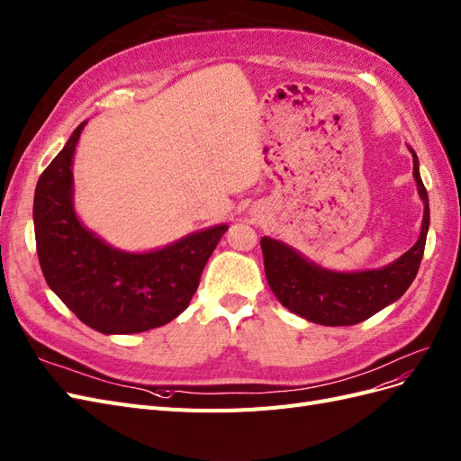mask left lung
<instances>
[{"label": "left lung", "mask_w": 461, "mask_h": 461, "mask_svg": "<svg viewBox=\"0 0 461 461\" xmlns=\"http://www.w3.org/2000/svg\"><path fill=\"white\" fill-rule=\"evenodd\" d=\"M413 157V177L423 199L421 235L396 262L381 270L337 274L308 262L291 247L262 237L264 272L277 301L294 314L320 325L360 323L384 306L398 301L418 276L429 230V197L420 176L418 155Z\"/></svg>", "instance_id": "8db88e82"}]
</instances>
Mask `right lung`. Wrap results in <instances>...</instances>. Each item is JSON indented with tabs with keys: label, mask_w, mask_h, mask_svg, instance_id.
Masks as SVG:
<instances>
[{
	"label": "right lung",
	"mask_w": 461,
	"mask_h": 461,
	"mask_svg": "<svg viewBox=\"0 0 461 461\" xmlns=\"http://www.w3.org/2000/svg\"><path fill=\"white\" fill-rule=\"evenodd\" d=\"M84 126L72 131L36 185L34 233L43 277L77 318L99 333L160 328L191 303L228 226L191 233L143 255L103 243L80 224L72 206V155Z\"/></svg>",
	"instance_id": "add662e5"
}]
</instances>
